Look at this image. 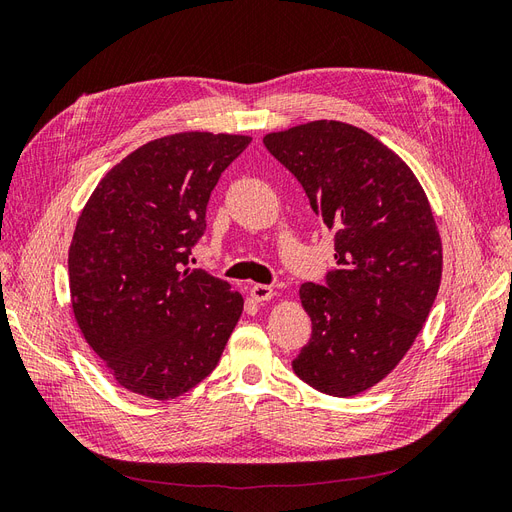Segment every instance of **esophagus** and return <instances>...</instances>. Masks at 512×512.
<instances>
[{
  "label": "esophagus",
  "instance_id": "1",
  "mask_svg": "<svg viewBox=\"0 0 512 512\" xmlns=\"http://www.w3.org/2000/svg\"><path fill=\"white\" fill-rule=\"evenodd\" d=\"M250 294H252V299H254V301H258V303H265V301L273 299L275 290H273L271 286H267V284H254V286L250 288Z\"/></svg>",
  "mask_w": 512,
  "mask_h": 512
}]
</instances>
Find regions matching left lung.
Wrapping results in <instances>:
<instances>
[{
    "instance_id": "1",
    "label": "left lung",
    "mask_w": 512,
    "mask_h": 512,
    "mask_svg": "<svg viewBox=\"0 0 512 512\" xmlns=\"http://www.w3.org/2000/svg\"><path fill=\"white\" fill-rule=\"evenodd\" d=\"M262 143L335 235L337 267L299 290L312 339L292 369L320 393L354 397L399 365L436 301L442 241L429 200L395 151L350 123L309 121Z\"/></svg>"
}]
</instances>
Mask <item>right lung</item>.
I'll return each instance as SVG.
<instances>
[{"label":"right lung","instance_id":"obj_1","mask_svg":"<svg viewBox=\"0 0 512 512\" xmlns=\"http://www.w3.org/2000/svg\"><path fill=\"white\" fill-rule=\"evenodd\" d=\"M252 143L179 132L138 147L89 196L68 252L76 324L136 395L175 399L218 365L243 297L188 256L220 175Z\"/></svg>","mask_w":512,"mask_h":512}]
</instances>
